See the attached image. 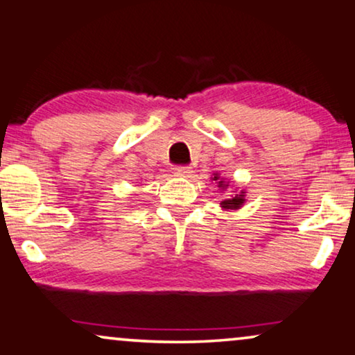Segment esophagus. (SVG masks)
I'll return each mask as SVG.
<instances>
[{"instance_id":"34e87169","label":"esophagus","mask_w":355,"mask_h":355,"mask_svg":"<svg viewBox=\"0 0 355 355\" xmlns=\"http://www.w3.org/2000/svg\"><path fill=\"white\" fill-rule=\"evenodd\" d=\"M175 172L182 175V177H188V175L193 173V170L191 167H188V165H177V167H175Z\"/></svg>"}]
</instances>
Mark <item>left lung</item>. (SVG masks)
<instances>
[{"mask_svg":"<svg viewBox=\"0 0 355 355\" xmlns=\"http://www.w3.org/2000/svg\"><path fill=\"white\" fill-rule=\"evenodd\" d=\"M212 180L217 182V187L220 188V193H225L227 188H232L234 193L229 198H225L224 201H220V207L224 211H237L245 205L247 201V195H245V190H240L239 187H234V183H230V180H225V178H220L219 173H214Z\"/></svg>","mask_w":355,"mask_h":355,"instance_id":"obj_1","label":"left lung"}]
</instances>
